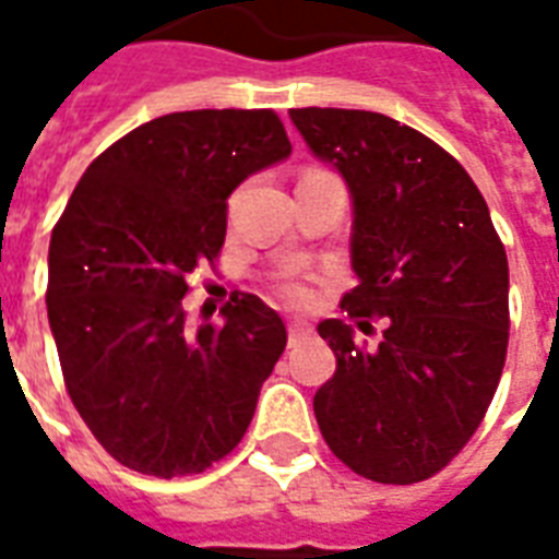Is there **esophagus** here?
Wrapping results in <instances>:
<instances>
[{
	"label": "esophagus",
	"instance_id": "esophagus-1",
	"mask_svg": "<svg viewBox=\"0 0 559 559\" xmlns=\"http://www.w3.org/2000/svg\"><path fill=\"white\" fill-rule=\"evenodd\" d=\"M313 328L307 322H289V345H298V342L310 340Z\"/></svg>",
	"mask_w": 559,
	"mask_h": 559
}]
</instances>
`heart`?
<instances>
[{
	"label": "heart",
	"instance_id": "obj_1",
	"mask_svg": "<svg viewBox=\"0 0 559 559\" xmlns=\"http://www.w3.org/2000/svg\"><path fill=\"white\" fill-rule=\"evenodd\" d=\"M278 296L284 298V301H289V305H305L307 298H310V289H307L305 281L287 278L278 284Z\"/></svg>",
	"mask_w": 559,
	"mask_h": 559
}]
</instances>
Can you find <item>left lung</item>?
Returning <instances> with one entry per match:
<instances>
[{
  "instance_id": "left-lung-1",
  "label": "left lung",
  "mask_w": 559,
  "mask_h": 559,
  "mask_svg": "<svg viewBox=\"0 0 559 559\" xmlns=\"http://www.w3.org/2000/svg\"><path fill=\"white\" fill-rule=\"evenodd\" d=\"M319 159L354 197L350 263L342 296L353 324L324 319L319 336L336 371L313 412L333 455L380 485L441 473L496 394L508 357V254L469 174L441 144L366 109H289Z\"/></svg>"
}]
</instances>
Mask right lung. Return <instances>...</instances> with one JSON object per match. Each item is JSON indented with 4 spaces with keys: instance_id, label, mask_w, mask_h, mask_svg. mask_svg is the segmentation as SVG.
<instances>
[{
    "instance_id": "1",
    "label": "right lung",
    "mask_w": 559,
    "mask_h": 559,
    "mask_svg": "<svg viewBox=\"0 0 559 559\" xmlns=\"http://www.w3.org/2000/svg\"><path fill=\"white\" fill-rule=\"evenodd\" d=\"M272 109H191L135 127L92 162L48 246V324L63 382L104 450L144 476L226 459L287 348L281 316L240 293L193 328L188 278L214 266L228 193L287 159Z\"/></svg>"
}]
</instances>
